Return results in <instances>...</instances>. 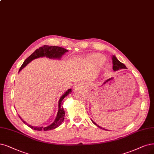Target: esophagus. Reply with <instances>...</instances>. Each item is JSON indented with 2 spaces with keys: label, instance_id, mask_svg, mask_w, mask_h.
<instances>
[{
  "label": "esophagus",
  "instance_id": "1",
  "mask_svg": "<svg viewBox=\"0 0 154 154\" xmlns=\"http://www.w3.org/2000/svg\"><path fill=\"white\" fill-rule=\"evenodd\" d=\"M75 87H77V86H75Z\"/></svg>",
  "mask_w": 154,
  "mask_h": 154
}]
</instances>
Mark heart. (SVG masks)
I'll use <instances>...</instances> for the list:
<instances>
[{
	"instance_id": "obj_1",
	"label": "heart",
	"mask_w": 154,
	"mask_h": 154,
	"mask_svg": "<svg viewBox=\"0 0 154 154\" xmlns=\"http://www.w3.org/2000/svg\"><path fill=\"white\" fill-rule=\"evenodd\" d=\"M90 60L93 63L99 65H101L102 63L105 61V58L103 56H101L100 54H93L90 57Z\"/></svg>"
}]
</instances>
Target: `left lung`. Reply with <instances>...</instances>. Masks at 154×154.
Here are the masks:
<instances>
[{
	"mask_svg": "<svg viewBox=\"0 0 154 154\" xmlns=\"http://www.w3.org/2000/svg\"><path fill=\"white\" fill-rule=\"evenodd\" d=\"M112 63H113V70L114 71H117L119 70H121V69H126V66H125V65L124 63H121V61H119L117 58L116 57L113 55L112 56ZM92 122H93V124H94L96 126H98V128H101V129H103L104 130H106V131H108L104 128H102L101 127L98 126L97 124H96L93 120H91Z\"/></svg>",
	"mask_w": 154,
	"mask_h": 154,
	"instance_id": "left-lung-1",
	"label": "left lung"
}]
</instances>
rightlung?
<instances>
[{
	"mask_svg": "<svg viewBox=\"0 0 154 154\" xmlns=\"http://www.w3.org/2000/svg\"><path fill=\"white\" fill-rule=\"evenodd\" d=\"M66 52H68V50H66V49L61 48V47H59V46H52V45H44L43 46L39 48L38 49H36L35 51V52H33L29 57L25 60V61L23 62V63L21 66L19 72H20L23 68L27 64L29 63L32 61L34 59H36L38 58H40V57H48L49 58H54V59H60V58L61 57V56L63 54H64ZM72 92L71 89H68L67 91H66V93H65V94L61 96V97L60 98V100H59V105H58V113H57V116L55 119L54 121L53 122V123L51 124L49 126H47V127H34V126H32L30 125L27 124L23 119L20 117V118L21 119V120L23 121V122L26 124L27 126L34 129V130H37V131H49V130H51V129H54L56 128H58L59 126L61 124V123L63 122L65 118V110L63 109V108L61 106V103L63 102V100L65 98V97Z\"/></svg>",
	"mask_w": 154,
	"mask_h": 154,
	"instance_id": "1",
	"label": "right lung"
}]
</instances>
